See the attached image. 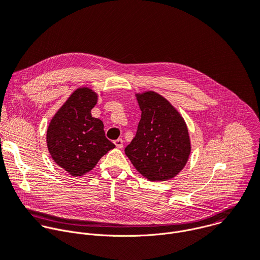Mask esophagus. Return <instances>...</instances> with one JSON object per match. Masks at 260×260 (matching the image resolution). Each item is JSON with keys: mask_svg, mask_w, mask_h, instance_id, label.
<instances>
[{"mask_svg": "<svg viewBox=\"0 0 260 260\" xmlns=\"http://www.w3.org/2000/svg\"><path fill=\"white\" fill-rule=\"evenodd\" d=\"M114 144L117 148H119V149H121V148L123 147V140L122 139H117L114 141Z\"/></svg>", "mask_w": 260, "mask_h": 260, "instance_id": "34e87169", "label": "esophagus"}]
</instances>
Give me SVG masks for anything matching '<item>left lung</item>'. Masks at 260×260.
I'll return each mask as SVG.
<instances>
[{
  "label": "left lung",
  "instance_id": "1",
  "mask_svg": "<svg viewBox=\"0 0 260 260\" xmlns=\"http://www.w3.org/2000/svg\"><path fill=\"white\" fill-rule=\"evenodd\" d=\"M142 111L135 138L125 154L145 178L165 181L186 165L190 141L186 124L178 111L154 91L137 94Z\"/></svg>",
  "mask_w": 260,
  "mask_h": 260
}]
</instances>
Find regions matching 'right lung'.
<instances>
[{
	"label": "right lung",
	"instance_id": "right-lung-1",
	"mask_svg": "<svg viewBox=\"0 0 260 260\" xmlns=\"http://www.w3.org/2000/svg\"><path fill=\"white\" fill-rule=\"evenodd\" d=\"M96 101L91 89L78 88L57 111L47 129L52 159L72 176L91 171L102 156L115 148L106 138L102 120L91 116Z\"/></svg>",
	"mask_w": 260,
	"mask_h": 260
}]
</instances>
